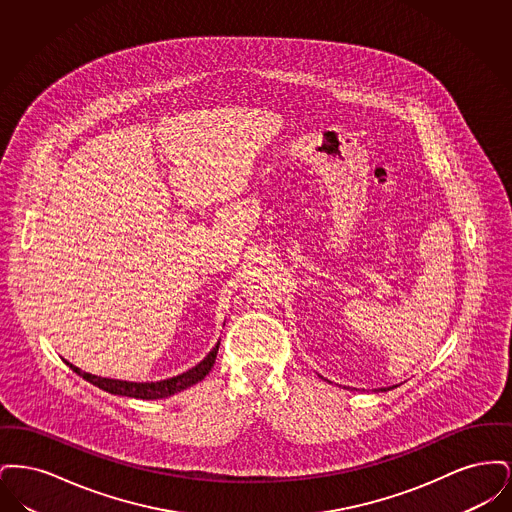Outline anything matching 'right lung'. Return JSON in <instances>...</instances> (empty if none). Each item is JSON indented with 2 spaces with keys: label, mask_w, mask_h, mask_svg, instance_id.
I'll use <instances>...</instances> for the list:
<instances>
[{
  "label": "right lung",
  "mask_w": 512,
  "mask_h": 512,
  "mask_svg": "<svg viewBox=\"0 0 512 512\" xmlns=\"http://www.w3.org/2000/svg\"><path fill=\"white\" fill-rule=\"evenodd\" d=\"M219 345L217 343L213 347V351L199 363L195 365L192 370H186L184 374H178L174 378L169 380H161V382H146V384H136V382H124V380H111V378H99L94 374H88V372H82L80 368L67 363V365L73 368V372H76L78 376H82L86 382L98 386L99 390L107 391V393H113V395H126V397H136V399H163V397H169L174 395L178 391L186 390L190 386H194L197 382H201L209 370L215 365V359H217V353H219Z\"/></svg>",
  "instance_id": "right-lung-1"
}]
</instances>
